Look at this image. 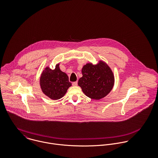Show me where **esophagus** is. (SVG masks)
Wrapping results in <instances>:
<instances>
[{
    "label": "esophagus",
    "mask_w": 158,
    "mask_h": 158,
    "mask_svg": "<svg viewBox=\"0 0 158 158\" xmlns=\"http://www.w3.org/2000/svg\"><path fill=\"white\" fill-rule=\"evenodd\" d=\"M77 85H78V82L77 81H75V82L72 83V85L73 86H77Z\"/></svg>",
    "instance_id": "obj_1"
}]
</instances>
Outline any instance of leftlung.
<instances>
[{"instance_id":"obj_1","label":"left lung","mask_w":158,"mask_h":158,"mask_svg":"<svg viewBox=\"0 0 158 158\" xmlns=\"http://www.w3.org/2000/svg\"><path fill=\"white\" fill-rule=\"evenodd\" d=\"M83 77L78 82L85 94L92 99L99 100L112 90L114 77L113 72L104 62L96 65L86 64L81 70Z\"/></svg>"}]
</instances>
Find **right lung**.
<instances>
[{
    "label": "right lung",
    "mask_w": 158,
    "mask_h": 158,
    "mask_svg": "<svg viewBox=\"0 0 158 158\" xmlns=\"http://www.w3.org/2000/svg\"><path fill=\"white\" fill-rule=\"evenodd\" d=\"M40 85L44 94L55 100L65 95L72 83L69 82L67 74L62 72L57 64L53 70L45 68L41 76Z\"/></svg>",
    "instance_id": "add662e5"
}]
</instances>
